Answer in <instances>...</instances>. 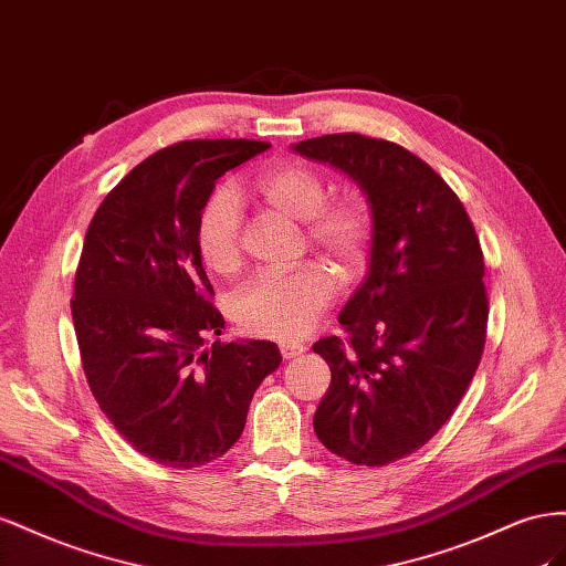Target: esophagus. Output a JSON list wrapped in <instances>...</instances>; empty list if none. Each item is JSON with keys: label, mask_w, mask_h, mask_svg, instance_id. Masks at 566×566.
<instances>
[{"label": "esophagus", "mask_w": 566, "mask_h": 566, "mask_svg": "<svg viewBox=\"0 0 566 566\" xmlns=\"http://www.w3.org/2000/svg\"><path fill=\"white\" fill-rule=\"evenodd\" d=\"M280 350H282V358L284 360H292V358H298V355L305 353V346L303 344H280Z\"/></svg>", "instance_id": "obj_1"}]
</instances>
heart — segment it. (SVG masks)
Wrapping results in <instances>:
<instances>
[{"instance_id":"obj_1","label":"heart","mask_w":566,"mask_h":566,"mask_svg":"<svg viewBox=\"0 0 566 566\" xmlns=\"http://www.w3.org/2000/svg\"><path fill=\"white\" fill-rule=\"evenodd\" d=\"M255 193L270 213L305 222V237L344 282L365 274L375 247V213L360 193L329 199V182L301 160H280L255 177ZM201 263L218 274L241 265V208L234 191L216 189L193 224ZM334 296L329 272L308 263L282 274H258L237 292L232 315L251 336L292 342L308 334Z\"/></svg>"}]
</instances>
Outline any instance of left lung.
Returning <instances> with one entry per match:
<instances>
[{"label": "left lung", "mask_w": 566, "mask_h": 566, "mask_svg": "<svg viewBox=\"0 0 566 566\" xmlns=\"http://www.w3.org/2000/svg\"><path fill=\"white\" fill-rule=\"evenodd\" d=\"M294 151L344 170L375 213V247L338 322L313 346L332 384L317 439L353 464L384 467L436 436L474 379L486 344L483 253L458 193L400 144L322 135Z\"/></svg>", "instance_id": "left-lung-1"}]
</instances>
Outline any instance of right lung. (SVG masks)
Masks as SVG:
<instances>
[{
	"label": "right lung",
	"mask_w": 566,
	"mask_h": 566,
	"mask_svg": "<svg viewBox=\"0 0 566 566\" xmlns=\"http://www.w3.org/2000/svg\"><path fill=\"white\" fill-rule=\"evenodd\" d=\"M265 149L189 139L151 154L106 193L80 253L71 311L90 389L137 453L175 470L228 453L282 363L272 342L206 346L224 319L193 244L218 177Z\"/></svg>",
	"instance_id": "obj_1"
}]
</instances>
